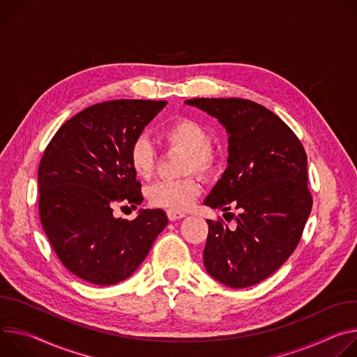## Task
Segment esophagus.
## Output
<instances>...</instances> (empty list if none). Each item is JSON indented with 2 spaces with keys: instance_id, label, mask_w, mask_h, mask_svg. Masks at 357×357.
I'll return each instance as SVG.
<instances>
[{
  "instance_id": "esophagus-1",
  "label": "esophagus",
  "mask_w": 357,
  "mask_h": 357,
  "mask_svg": "<svg viewBox=\"0 0 357 357\" xmlns=\"http://www.w3.org/2000/svg\"><path fill=\"white\" fill-rule=\"evenodd\" d=\"M167 217L170 221H176V220H180L183 217H185L184 213H178V211H167Z\"/></svg>"
}]
</instances>
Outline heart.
Here are the masks:
<instances>
[{
	"label": "heart",
	"mask_w": 357,
	"mask_h": 357,
	"mask_svg": "<svg viewBox=\"0 0 357 357\" xmlns=\"http://www.w3.org/2000/svg\"><path fill=\"white\" fill-rule=\"evenodd\" d=\"M160 140L169 149L187 153L184 174L195 173L204 178L215 174L220 167V154L210 144L208 132L192 119L181 117L162 130ZM129 163L137 177L149 180L154 173L155 151L146 137H137L129 150ZM200 194L195 177L181 180H160L147 188V200L151 206L167 211L188 210Z\"/></svg>",
	"instance_id": "b5f03b06"
}]
</instances>
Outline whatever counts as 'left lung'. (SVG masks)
I'll list each match as a JSON object with an SVG mask.
<instances>
[{
  "label": "left lung",
  "instance_id": "obj_1",
  "mask_svg": "<svg viewBox=\"0 0 357 357\" xmlns=\"http://www.w3.org/2000/svg\"><path fill=\"white\" fill-rule=\"evenodd\" d=\"M187 105L217 117L228 132V167L204 204L235 218L229 229L207 220L208 273L229 288L252 287L295 251L312 210L306 153L292 129L262 105L240 98H195ZM231 221V220H229Z\"/></svg>",
  "mask_w": 357,
  "mask_h": 357
}]
</instances>
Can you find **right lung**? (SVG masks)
<instances>
[{"mask_svg": "<svg viewBox=\"0 0 357 357\" xmlns=\"http://www.w3.org/2000/svg\"><path fill=\"white\" fill-rule=\"evenodd\" d=\"M166 100L117 99L65 122L38 169L39 218L61 262L95 285H114L137 269L169 222L160 208L129 221L113 208L143 195L129 163L132 143Z\"/></svg>", "mask_w": 357, "mask_h": 357, "instance_id": "1", "label": "right lung"}]
</instances>
